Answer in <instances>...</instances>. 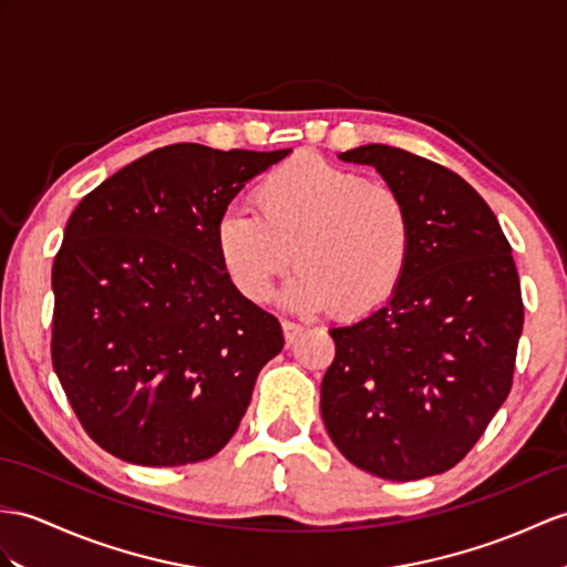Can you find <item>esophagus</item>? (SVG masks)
<instances>
[{
	"mask_svg": "<svg viewBox=\"0 0 567 567\" xmlns=\"http://www.w3.org/2000/svg\"><path fill=\"white\" fill-rule=\"evenodd\" d=\"M281 329H284V339L286 343H293L300 334H302V327L296 324V322H281Z\"/></svg>",
	"mask_w": 567,
	"mask_h": 567,
	"instance_id": "obj_1",
	"label": "esophagus"
}]
</instances>
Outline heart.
Listing matches in <instances>:
<instances>
[{
    "mask_svg": "<svg viewBox=\"0 0 567 567\" xmlns=\"http://www.w3.org/2000/svg\"><path fill=\"white\" fill-rule=\"evenodd\" d=\"M252 199L257 214L230 209L214 226L218 265L245 300H269L291 261L300 271L284 302L300 312L361 320L402 291L416 255L402 192L298 154L261 177Z\"/></svg>",
    "mask_w": 567,
    "mask_h": 567,
    "instance_id": "b5f03b06",
    "label": "heart"
}]
</instances>
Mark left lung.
I'll return each mask as SVG.
<instances>
[{"mask_svg": "<svg viewBox=\"0 0 567 567\" xmlns=\"http://www.w3.org/2000/svg\"><path fill=\"white\" fill-rule=\"evenodd\" d=\"M341 161L375 165L402 192L416 255L392 302L329 329L337 355L322 378V421L368 474H443L513 390L524 324L513 247L491 206L445 165L384 144L351 148Z\"/></svg>", "mask_w": 567, "mask_h": 567, "instance_id": "left-lung-1", "label": "left lung"}]
</instances>
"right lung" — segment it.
Here are the masks:
<instances>
[{
    "mask_svg": "<svg viewBox=\"0 0 567 567\" xmlns=\"http://www.w3.org/2000/svg\"><path fill=\"white\" fill-rule=\"evenodd\" d=\"M288 154L163 146L69 216L52 265V365L84 431L122 462L214 457L284 349L279 320L226 279L214 226Z\"/></svg>",
    "mask_w": 567,
    "mask_h": 567,
    "instance_id": "right-lung-1",
    "label": "right lung"
}]
</instances>
